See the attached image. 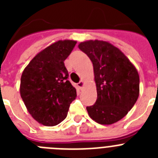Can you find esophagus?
I'll return each mask as SVG.
<instances>
[{"label": "esophagus", "mask_w": 158, "mask_h": 158, "mask_svg": "<svg viewBox=\"0 0 158 158\" xmlns=\"http://www.w3.org/2000/svg\"><path fill=\"white\" fill-rule=\"evenodd\" d=\"M84 85H85V82H84L83 81H81L77 84L78 88H79V89H83V88H84Z\"/></svg>", "instance_id": "esophagus-1"}]
</instances>
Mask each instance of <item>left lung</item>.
Listing matches in <instances>:
<instances>
[{"label": "left lung", "mask_w": 158, "mask_h": 158, "mask_svg": "<svg viewBox=\"0 0 158 158\" xmlns=\"http://www.w3.org/2000/svg\"><path fill=\"white\" fill-rule=\"evenodd\" d=\"M78 47L93 65L97 99L86 107L89 115L103 125L118 122L139 98V73L127 57L108 42L88 40Z\"/></svg>", "instance_id": "1"}]
</instances>
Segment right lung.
<instances>
[{"mask_svg": "<svg viewBox=\"0 0 158 158\" xmlns=\"http://www.w3.org/2000/svg\"><path fill=\"white\" fill-rule=\"evenodd\" d=\"M76 43L68 40L52 43L38 53L23 71L21 98L31 115L44 126L63 121L76 99V89L68 81L64 64Z\"/></svg>", "mask_w": 158, "mask_h": 158, "instance_id": "right-lung-1", "label": "right lung"}]
</instances>
